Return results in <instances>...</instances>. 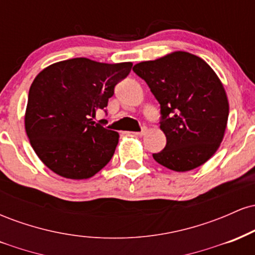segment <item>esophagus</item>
<instances>
[{"label":"esophagus","mask_w":255,"mask_h":255,"mask_svg":"<svg viewBox=\"0 0 255 255\" xmlns=\"http://www.w3.org/2000/svg\"><path fill=\"white\" fill-rule=\"evenodd\" d=\"M145 133H146V129H142V130H140V131H134V135H136V136H142V135H145Z\"/></svg>","instance_id":"obj_1"}]
</instances>
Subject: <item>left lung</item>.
Listing matches in <instances>:
<instances>
[{
  "label": "left lung",
  "instance_id": "8db88e82",
  "mask_svg": "<svg viewBox=\"0 0 255 255\" xmlns=\"http://www.w3.org/2000/svg\"><path fill=\"white\" fill-rule=\"evenodd\" d=\"M160 105V129L166 136L154 160L174 171H188L218 150L229 116L225 91L203 58L176 51L133 67Z\"/></svg>",
  "mask_w": 255,
  "mask_h": 255
}]
</instances>
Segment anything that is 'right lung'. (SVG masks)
<instances>
[{"mask_svg": "<svg viewBox=\"0 0 255 255\" xmlns=\"http://www.w3.org/2000/svg\"><path fill=\"white\" fill-rule=\"evenodd\" d=\"M131 66L77 57L51 64L37 75L28 92L25 129L34 152L50 170L84 180L110 162L119 134L103 127V120L96 124L93 119L107 108Z\"/></svg>", "mask_w": 255, "mask_h": 255, "instance_id": "add662e5", "label": "right lung"}]
</instances>
